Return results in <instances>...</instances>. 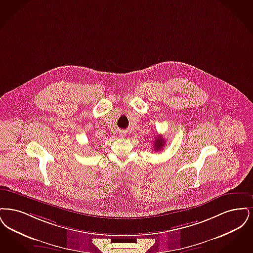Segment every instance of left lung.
Here are the masks:
<instances>
[{
    "mask_svg": "<svg viewBox=\"0 0 253 253\" xmlns=\"http://www.w3.org/2000/svg\"><path fill=\"white\" fill-rule=\"evenodd\" d=\"M165 139H164V137H162V136H157V137L155 138L154 144H153L155 151H161V150L164 148V146H165Z\"/></svg>",
    "mask_w": 253,
    "mask_h": 253,
    "instance_id": "left-lung-1",
    "label": "left lung"
}]
</instances>
